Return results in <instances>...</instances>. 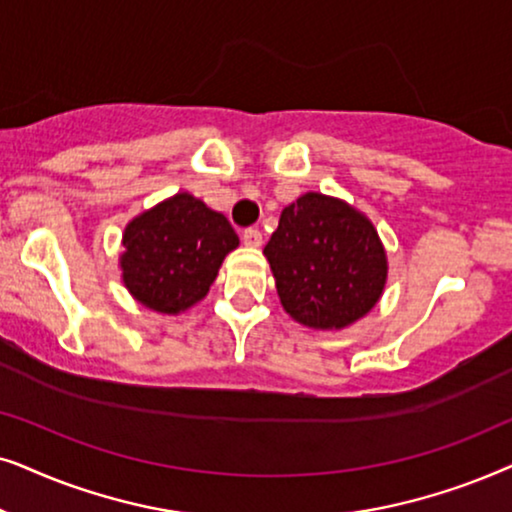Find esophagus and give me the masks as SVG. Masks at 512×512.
I'll list each match as a JSON object with an SVG mask.
<instances>
[{"label": "esophagus", "instance_id": "1", "mask_svg": "<svg viewBox=\"0 0 512 512\" xmlns=\"http://www.w3.org/2000/svg\"><path fill=\"white\" fill-rule=\"evenodd\" d=\"M241 238H243V243H245V245H250V248H260V245H262V231L257 229V227H248V229H243Z\"/></svg>", "mask_w": 512, "mask_h": 512}]
</instances>
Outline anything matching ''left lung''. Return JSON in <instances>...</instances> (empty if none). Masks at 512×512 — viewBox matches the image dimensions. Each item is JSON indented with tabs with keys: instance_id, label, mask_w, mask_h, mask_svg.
Masks as SVG:
<instances>
[{
	"instance_id": "left-lung-1",
	"label": "left lung",
	"mask_w": 512,
	"mask_h": 512,
	"mask_svg": "<svg viewBox=\"0 0 512 512\" xmlns=\"http://www.w3.org/2000/svg\"><path fill=\"white\" fill-rule=\"evenodd\" d=\"M264 255L283 309L318 330L363 318L386 283V252L372 222L316 192L283 208Z\"/></svg>"
}]
</instances>
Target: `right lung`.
Returning <instances> with one entry per match:
<instances>
[{"label":"right lung","instance_id":"right-lung-1","mask_svg":"<svg viewBox=\"0 0 512 512\" xmlns=\"http://www.w3.org/2000/svg\"><path fill=\"white\" fill-rule=\"evenodd\" d=\"M236 245L227 217L192 194H175L126 227L124 283L149 309L180 313L206 297L224 255Z\"/></svg>","mask_w":512,"mask_h":512}]
</instances>
